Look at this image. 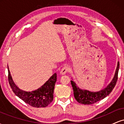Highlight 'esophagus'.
Segmentation results:
<instances>
[{"instance_id": "1", "label": "esophagus", "mask_w": 124, "mask_h": 124, "mask_svg": "<svg viewBox=\"0 0 124 124\" xmlns=\"http://www.w3.org/2000/svg\"><path fill=\"white\" fill-rule=\"evenodd\" d=\"M69 71V68L68 66H64L63 68H62V69H61L60 73L61 75H65V74H66L67 72H68Z\"/></svg>"}]
</instances>
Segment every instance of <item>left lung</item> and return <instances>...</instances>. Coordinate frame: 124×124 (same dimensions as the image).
Returning <instances> with one entry per match:
<instances>
[{"instance_id":"obj_1","label":"left lung","mask_w":124,"mask_h":124,"mask_svg":"<svg viewBox=\"0 0 124 124\" xmlns=\"http://www.w3.org/2000/svg\"><path fill=\"white\" fill-rule=\"evenodd\" d=\"M119 68V62H118L117 67L114 76L110 82V83L106 88L100 90L99 92H90L87 90L81 89L76 85L75 82L71 80V85L73 90L74 97L77 101L84 105H90L100 101L108 96L116 86L118 79V73Z\"/></svg>"}]
</instances>
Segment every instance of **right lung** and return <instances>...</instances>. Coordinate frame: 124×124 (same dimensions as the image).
I'll return each mask as SVG.
<instances>
[{
	"instance_id": "1",
	"label": "right lung",
	"mask_w": 124,
	"mask_h": 124,
	"mask_svg": "<svg viewBox=\"0 0 124 124\" xmlns=\"http://www.w3.org/2000/svg\"><path fill=\"white\" fill-rule=\"evenodd\" d=\"M8 68V79L10 86L14 93L25 103L34 107H46L54 99V90L57 79L55 73L42 86L32 92H25L21 90L16 85L13 80L10 72Z\"/></svg>"
}]
</instances>
